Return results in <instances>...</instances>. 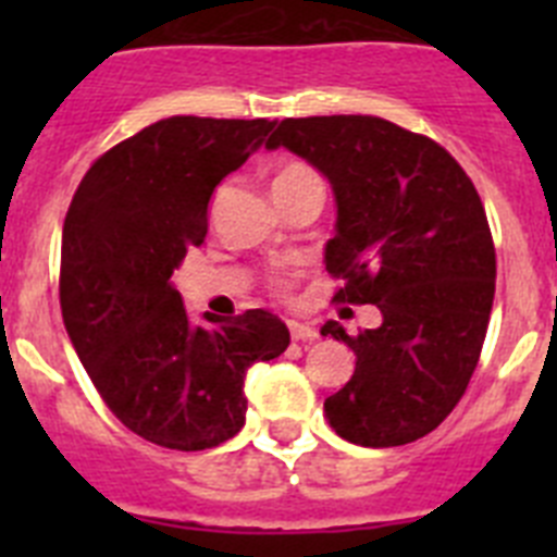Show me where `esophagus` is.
Instances as JSON below:
<instances>
[{
	"mask_svg": "<svg viewBox=\"0 0 557 557\" xmlns=\"http://www.w3.org/2000/svg\"><path fill=\"white\" fill-rule=\"evenodd\" d=\"M289 337L295 339V343H312V339H318V332H314L309 323H301V321H289Z\"/></svg>",
	"mask_w": 557,
	"mask_h": 557,
	"instance_id": "obj_1",
	"label": "esophagus"
}]
</instances>
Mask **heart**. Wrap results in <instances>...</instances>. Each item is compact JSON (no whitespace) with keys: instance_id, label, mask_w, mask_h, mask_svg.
<instances>
[{"instance_id":"1","label":"heart","mask_w":557,"mask_h":557,"mask_svg":"<svg viewBox=\"0 0 557 557\" xmlns=\"http://www.w3.org/2000/svg\"><path fill=\"white\" fill-rule=\"evenodd\" d=\"M309 175H314V172L309 170L307 164H298V161H293V164H284L282 170H278V175H275L273 184H287V181L309 178Z\"/></svg>"}]
</instances>
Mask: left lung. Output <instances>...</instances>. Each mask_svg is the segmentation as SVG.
I'll return each instance as SVG.
<instances>
[{
	"label": "left lung",
	"mask_w": 557,
	"mask_h": 557,
	"mask_svg": "<svg viewBox=\"0 0 557 557\" xmlns=\"http://www.w3.org/2000/svg\"><path fill=\"white\" fill-rule=\"evenodd\" d=\"M264 147L326 175L334 301L382 312L357 337L337 321L321 329L357 354L354 376L323 401L329 426L371 449L430 435L469 387L494 307V239L474 184L437 141L379 116L282 120Z\"/></svg>",
	"instance_id": "1"
}]
</instances>
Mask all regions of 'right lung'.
<instances>
[{
    "mask_svg": "<svg viewBox=\"0 0 557 557\" xmlns=\"http://www.w3.org/2000/svg\"><path fill=\"white\" fill-rule=\"evenodd\" d=\"M275 122L170 116L100 156L63 220L61 312L108 410L164 449L243 430L245 373L289 346L268 309L191 323L170 275L209 231V200Z\"/></svg>",
    "mask_w": 557,
    "mask_h": 557,
    "instance_id": "1",
    "label": "right lung"
}]
</instances>
